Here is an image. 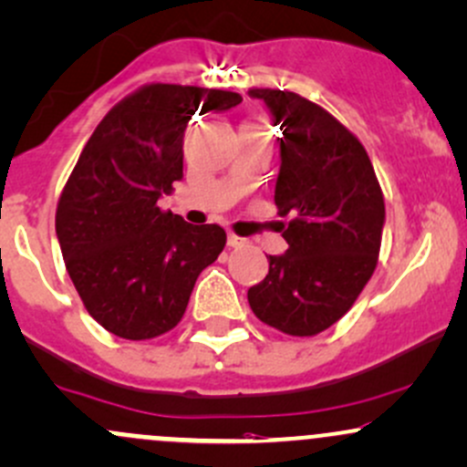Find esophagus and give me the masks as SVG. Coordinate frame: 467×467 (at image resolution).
Segmentation results:
<instances>
[{"mask_svg": "<svg viewBox=\"0 0 467 467\" xmlns=\"http://www.w3.org/2000/svg\"><path fill=\"white\" fill-rule=\"evenodd\" d=\"M245 239L239 237V234L234 233H228V245H233V248H239V245H244Z\"/></svg>", "mask_w": 467, "mask_h": 467, "instance_id": "esophagus-1", "label": "esophagus"}]
</instances>
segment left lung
I'll use <instances>...</instances> for the list:
<instances>
[{"instance_id":"1","label":"left lung","mask_w":467,"mask_h":467,"mask_svg":"<svg viewBox=\"0 0 467 467\" xmlns=\"http://www.w3.org/2000/svg\"><path fill=\"white\" fill-rule=\"evenodd\" d=\"M281 137L275 203L288 250L268 257L248 290L257 319L290 337H315L341 319L377 268L386 203L363 143L315 101L290 90L250 88Z\"/></svg>"}]
</instances>
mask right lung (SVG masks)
Returning <instances> with one entry per match:
<instances>
[{"label":"right lung","mask_w":467,"mask_h":467,"mask_svg":"<svg viewBox=\"0 0 467 467\" xmlns=\"http://www.w3.org/2000/svg\"><path fill=\"white\" fill-rule=\"evenodd\" d=\"M239 101L230 90L146 84L112 106L77 159L55 230L86 310L112 335L146 341L172 330L199 273L223 250L222 225H192L157 202L183 177L194 112Z\"/></svg>","instance_id":"right-lung-1"}]
</instances>
